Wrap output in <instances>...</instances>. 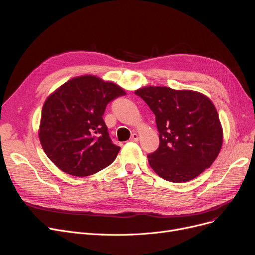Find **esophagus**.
I'll return each mask as SVG.
<instances>
[{
	"mask_svg": "<svg viewBox=\"0 0 255 255\" xmlns=\"http://www.w3.org/2000/svg\"><path fill=\"white\" fill-rule=\"evenodd\" d=\"M130 140H132V141H137L138 140V135L136 134V133H133V134L130 137Z\"/></svg>",
	"mask_w": 255,
	"mask_h": 255,
	"instance_id": "34e87169",
	"label": "esophagus"
}]
</instances>
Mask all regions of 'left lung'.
Instances as JSON below:
<instances>
[{
	"label": "left lung",
	"mask_w": 255,
	"mask_h": 255,
	"mask_svg": "<svg viewBox=\"0 0 255 255\" xmlns=\"http://www.w3.org/2000/svg\"><path fill=\"white\" fill-rule=\"evenodd\" d=\"M134 93L156 117L160 143L148 158L159 177L188 182L212 165L221 150L223 131L207 96L167 87H144Z\"/></svg>",
	"instance_id": "8db88e82"
}]
</instances>
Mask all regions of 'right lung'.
I'll return each mask as SVG.
<instances>
[{
  "instance_id": "add662e5",
  "label": "right lung",
  "mask_w": 255,
  "mask_h": 255,
  "mask_svg": "<svg viewBox=\"0 0 255 255\" xmlns=\"http://www.w3.org/2000/svg\"><path fill=\"white\" fill-rule=\"evenodd\" d=\"M125 94L93 75L74 77L53 92L42 107L39 129L47 157L75 177L111 165L121 148L113 143L102 116L107 104Z\"/></svg>"
}]
</instances>
